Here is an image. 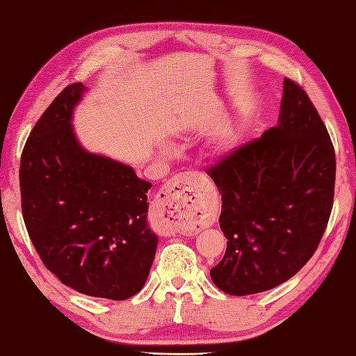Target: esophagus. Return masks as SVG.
Listing matches in <instances>:
<instances>
[{"instance_id": "obj_1", "label": "esophagus", "mask_w": 356, "mask_h": 356, "mask_svg": "<svg viewBox=\"0 0 356 356\" xmlns=\"http://www.w3.org/2000/svg\"><path fill=\"white\" fill-rule=\"evenodd\" d=\"M201 175L195 172L178 173L164 186L163 204L178 220L198 218L206 212L201 195Z\"/></svg>"}]
</instances>
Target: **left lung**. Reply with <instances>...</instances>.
Masks as SVG:
<instances>
[{
  "instance_id": "8db88e82",
  "label": "left lung",
  "mask_w": 356,
  "mask_h": 356,
  "mask_svg": "<svg viewBox=\"0 0 356 356\" xmlns=\"http://www.w3.org/2000/svg\"><path fill=\"white\" fill-rule=\"evenodd\" d=\"M335 150L307 93L286 78L278 126L207 170L221 193L222 259L210 270L229 295H252L290 280L327 227Z\"/></svg>"
}]
</instances>
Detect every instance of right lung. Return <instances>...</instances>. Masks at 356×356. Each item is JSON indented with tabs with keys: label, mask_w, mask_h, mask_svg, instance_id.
Returning <instances> with one entry per match:
<instances>
[{
	"label": "right lung",
	"mask_w": 356,
	"mask_h": 356,
	"mask_svg": "<svg viewBox=\"0 0 356 356\" xmlns=\"http://www.w3.org/2000/svg\"><path fill=\"white\" fill-rule=\"evenodd\" d=\"M87 87L67 86L29 135L21 155L23 218L47 269L79 293L127 300L140 292L158 236L147 222L149 181L86 150L72 117Z\"/></svg>",
	"instance_id": "obj_1"
}]
</instances>
